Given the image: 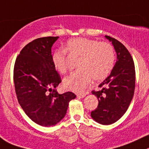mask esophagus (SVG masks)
Masks as SVG:
<instances>
[{
    "mask_svg": "<svg viewBox=\"0 0 149 149\" xmlns=\"http://www.w3.org/2000/svg\"><path fill=\"white\" fill-rule=\"evenodd\" d=\"M86 96V94L85 93H79L77 94V97L79 98H83Z\"/></svg>",
    "mask_w": 149,
    "mask_h": 149,
    "instance_id": "1",
    "label": "esophagus"
}]
</instances>
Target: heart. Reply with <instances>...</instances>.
<instances>
[{
    "label": "heart",
    "mask_w": 149,
    "mask_h": 149,
    "mask_svg": "<svg viewBox=\"0 0 149 149\" xmlns=\"http://www.w3.org/2000/svg\"><path fill=\"white\" fill-rule=\"evenodd\" d=\"M79 58L76 71L64 79L63 84L68 90L81 92L91 79L101 81L108 76L115 62V51L111 44L95 40L77 37L68 40L64 50H56L51 56L54 68L59 73L68 71L66 52Z\"/></svg>",
    "instance_id": "obj_1"
}]
</instances>
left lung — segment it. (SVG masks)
I'll use <instances>...</instances> for the list:
<instances>
[{"mask_svg": "<svg viewBox=\"0 0 149 149\" xmlns=\"http://www.w3.org/2000/svg\"><path fill=\"white\" fill-rule=\"evenodd\" d=\"M115 50L117 60L109 76L99 84L101 90L93 94L98 99L91 117L97 123L110 125L115 123L127 110L135 88V70L131 54L126 47L115 38L105 36Z\"/></svg>", "mask_w": 149, "mask_h": 149, "instance_id": "obj_1", "label": "left lung"}]
</instances>
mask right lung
<instances>
[{
  "instance_id": "right-lung-1",
  "label": "right lung",
  "mask_w": 149,
  "mask_h": 149,
  "mask_svg": "<svg viewBox=\"0 0 149 149\" xmlns=\"http://www.w3.org/2000/svg\"><path fill=\"white\" fill-rule=\"evenodd\" d=\"M58 38L42 37L29 42L17 57L14 68L18 102L29 118L42 126L60 122L69 102L76 97L72 92L59 94L56 90L62 80L51 61V48Z\"/></svg>"
}]
</instances>
